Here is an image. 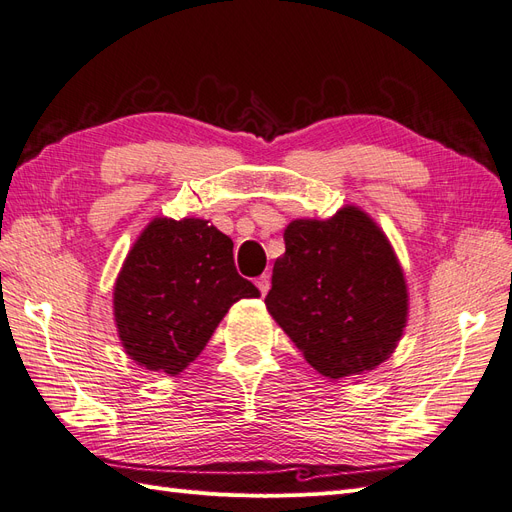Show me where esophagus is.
<instances>
[{
	"label": "esophagus",
	"instance_id": "obj_1",
	"mask_svg": "<svg viewBox=\"0 0 512 512\" xmlns=\"http://www.w3.org/2000/svg\"><path fill=\"white\" fill-rule=\"evenodd\" d=\"M256 286H258V290H260L262 297H265V294H267V292H269V288H271V280H269V275H260L258 280H256Z\"/></svg>",
	"mask_w": 512,
	"mask_h": 512
}]
</instances>
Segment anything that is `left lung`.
Returning <instances> with one entry per match:
<instances>
[{
  "label": "left lung",
  "instance_id": "8db88e82",
  "mask_svg": "<svg viewBox=\"0 0 512 512\" xmlns=\"http://www.w3.org/2000/svg\"><path fill=\"white\" fill-rule=\"evenodd\" d=\"M265 305L305 361L331 380L376 369L408 322V284L384 230L346 205L292 220Z\"/></svg>",
  "mask_w": 512,
  "mask_h": 512
}]
</instances>
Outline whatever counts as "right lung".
Here are the masks:
<instances>
[{
    "label": "right lung",
    "instance_id": "add662e5",
    "mask_svg": "<svg viewBox=\"0 0 512 512\" xmlns=\"http://www.w3.org/2000/svg\"><path fill=\"white\" fill-rule=\"evenodd\" d=\"M260 297L232 258V239L200 218H153L113 290L121 346L149 371L177 376L205 350L239 299Z\"/></svg>",
    "mask_w": 512,
    "mask_h": 512
}]
</instances>
